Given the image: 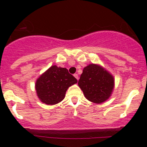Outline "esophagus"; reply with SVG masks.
<instances>
[{"label":"esophagus","mask_w":147,"mask_h":147,"mask_svg":"<svg viewBox=\"0 0 147 147\" xmlns=\"http://www.w3.org/2000/svg\"><path fill=\"white\" fill-rule=\"evenodd\" d=\"M74 77H75V78H76V79L78 80H79V78H78V74H74Z\"/></svg>","instance_id":"esophagus-1"}]
</instances>
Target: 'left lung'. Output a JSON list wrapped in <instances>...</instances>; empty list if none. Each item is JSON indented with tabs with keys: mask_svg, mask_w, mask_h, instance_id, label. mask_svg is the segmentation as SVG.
I'll return each instance as SVG.
<instances>
[{
	"mask_svg": "<svg viewBox=\"0 0 147 147\" xmlns=\"http://www.w3.org/2000/svg\"><path fill=\"white\" fill-rule=\"evenodd\" d=\"M78 85L89 101L100 104L109 99L115 86L114 77L109 72L95 64H90L83 69Z\"/></svg>",
	"mask_w": 147,
	"mask_h": 147,
	"instance_id": "1",
	"label": "left lung"
}]
</instances>
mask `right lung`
<instances>
[{
	"instance_id": "add662e5",
	"label": "right lung",
	"mask_w": 147,
	"mask_h": 147,
	"mask_svg": "<svg viewBox=\"0 0 147 147\" xmlns=\"http://www.w3.org/2000/svg\"><path fill=\"white\" fill-rule=\"evenodd\" d=\"M77 82L76 78L66 68L53 65L37 80L35 90L41 102L53 105L61 102L67 89Z\"/></svg>"
}]
</instances>
